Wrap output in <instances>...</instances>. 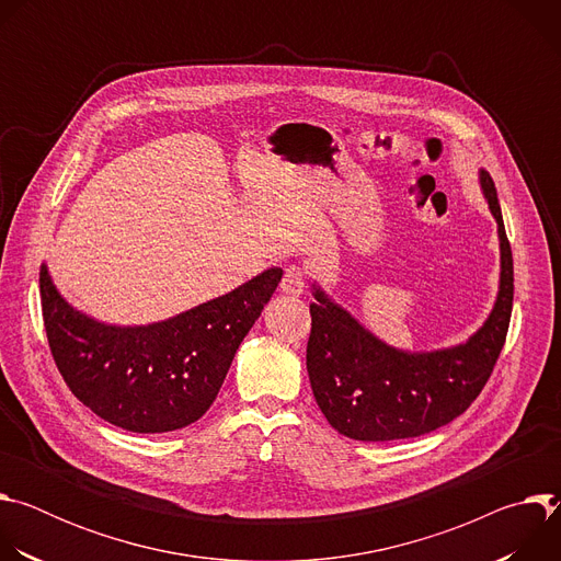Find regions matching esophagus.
I'll list each match as a JSON object with an SVG mask.
<instances>
[{"label":"esophagus","instance_id":"1","mask_svg":"<svg viewBox=\"0 0 561 561\" xmlns=\"http://www.w3.org/2000/svg\"><path fill=\"white\" fill-rule=\"evenodd\" d=\"M304 279H306L304 268L297 266V264H290V266L284 271V277H282L279 288H282V293L297 297V295L304 293Z\"/></svg>","mask_w":561,"mask_h":561}]
</instances>
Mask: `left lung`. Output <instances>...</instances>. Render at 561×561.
<instances>
[{
  "instance_id": "obj_1",
  "label": "left lung",
  "mask_w": 561,
  "mask_h": 561,
  "mask_svg": "<svg viewBox=\"0 0 561 561\" xmlns=\"http://www.w3.org/2000/svg\"><path fill=\"white\" fill-rule=\"evenodd\" d=\"M482 188L500 226L502 282L486 324L466 344L435 353L394 351L314 288L306 368L329 424L359 442L420 437L459 417L486 386L513 310V253L493 178Z\"/></svg>"
}]
</instances>
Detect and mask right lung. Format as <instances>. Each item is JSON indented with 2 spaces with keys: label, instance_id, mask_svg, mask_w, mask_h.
Listing matches in <instances>:
<instances>
[{
  "label": "right lung",
  "instance_id": "right-lung-1",
  "mask_svg": "<svg viewBox=\"0 0 561 561\" xmlns=\"http://www.w3.org/2000/svg\"><path fill=\"white\" fill-rule=\"evenodd\" d=\"M282 268L167 322L117 329L72 310L39 271L44 329L70 392L130 433H169L215 402L230 362L275 293Z\"/></svg>",
  "mask_w": 561,
  "mask_h": 561
}]
</instances>
